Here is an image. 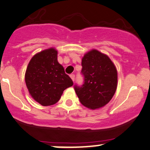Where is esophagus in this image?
<instances>
[{"instance_id": "esophagus-1", "label": "esophagus", "mask_w": 150, "mask_h": 150, "mask_svg": "<svg viewBox=\"0 0 150 150\" xmlns=\"http://www.w3.org/2000/svg\"><path fill=\"white\" fill-rule=\"evenodd\" d=\"M70 77L71 78L72 81L74 82V80H75V75H74V74H71V75H70Z\"/></svg>"}]
</instances>
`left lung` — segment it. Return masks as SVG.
I'll use <instances>...</instances> for the list:
<instances>
[{
  "label": "left lung",
  "instance_id": "obj_1",
  "mask_svg": "<svg viewBox=\"0 0 150 150\" xmlns=\"http://www.w3.org/2000/svg\"><path fill=\"white\" fill-rule=\"evenodd\" d=\"M82 73L85 83L75 90L82 105L90 110L106 105L114 96L117 87V71L106 54L93 49L82 58Z\"/></svg>",
  "mask_w": 150,
  "mask_h": 150
}]
</instances>
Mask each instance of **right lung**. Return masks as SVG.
I'll return each instance as SVG.
<instances>
[{
  "mask_svg": "<svg viewBox=\"0 0 150 150\" xmlns=\"http://www.w3.org/2000/svg\"><path fill=\"white\" fill-rule=\"evenodd\" d=\"M25 81L33 99L42 106L55 104L64 90L73 85L57 61L55 47L45 49L33 56L26 68Z\"/></svg>",
  "mask_w": 150,
  "mask_h": 150,
  "instance_id": "1",
  "label": "right lung"
}]
</instances>
